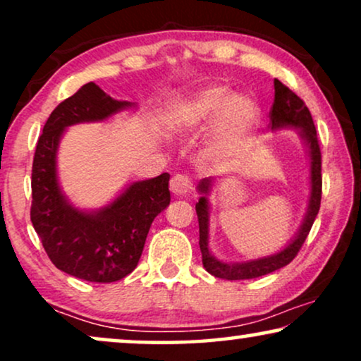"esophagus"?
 Returning <instances> with one entry per match:
<instances>
[{"instance_id":"obj_1","label":"esophagus","mask_w":361,"mask_h":361,"mask_svg":"<svg viewBox=\"0 0 361 361\" xmlns=\"http://www.w3.org/2000/svg\"><path fill=\"white\" fill-rule=\"evenodd\" d=\"M171 190L174 195L184 197L192 192V182L185 174H176L171 179Z\"/></svg>"}]
</instances>
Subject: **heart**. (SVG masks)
Segmentation results:
<instances>
[{
	"label": "heart",
	"mask_w": 361,
	"mask_h": 361,
	"mask_svg": "<svg viewBox=\"0 0 361 361\" xmlns=\"http://www.w3.org/2000/svg\"><path fill=\"white\" fill-rule=\"evenodd\" d=\"M258 120V103L250 97L235 95L225 85L200 88L174 103L166 115L167 128L179 136L200 135L215 125L204 147V157L215 166L226 164L238 154Z\"/></svg>",
	"instance_id": "b5f03b06"
}]
</instances>
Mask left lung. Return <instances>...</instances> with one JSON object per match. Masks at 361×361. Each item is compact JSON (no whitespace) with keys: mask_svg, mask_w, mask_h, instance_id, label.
Wrapping results in <instances>:
<instances>
[{"mask_svg":"<svg viewBox=\"0 0 361 361\" xmlns=\"http://www.w3.org/2000/svg\"><path fill=\"white\" fill-rule=\"evenodd\" d=\"M271 130H283V128H298L299 136L302 137L305 147H307L310 159V197L307 212H305L304 221L293 241L278 253L264 256V258L243 261V263H224L216 259L209 248V225H210V204L209 195L214 185V179L207 177L202 179L197 189L202 194L199 202L195 204L197 216H199V233H200V251L204 268L212 276L228 281L253 279L259 276L269 274L288 266L295 258L299 250L302 248L305 238H307L310 228H312L315 216L320 209V197H322V157H320V147L317 141V131H315L312 115L305 103L289 90L283 82L274 78V103L269 111Z\"/></svg>","mask_w":361,"mask_h":361,"instance_id":"obj_1","label":"left lung"}]
</instances>
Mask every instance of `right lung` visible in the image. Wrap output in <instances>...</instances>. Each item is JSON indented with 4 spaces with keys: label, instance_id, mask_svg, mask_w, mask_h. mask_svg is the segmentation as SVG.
<instances>
[{
    "label": "right lung",
    "instance_id": "add662e5",
    "mask_svg": "<svg viewBox=\"0 0 361 361\" xmlns=\"http://www.w3.org/2000/svg\"><path fill=\"white\" fill-rule=\"evenodd\" d=\"M135 103L115 100L88 82L59 103L39 136L32 162L31 221L57 269L90 283H115L137 266L152 220L169 205V174L133 182L100 210H78L57 179V149L66 128L103 121Z\"/></svg>",
    "mask_w": 361,
    "mask_h": 361
}]
</instances>
